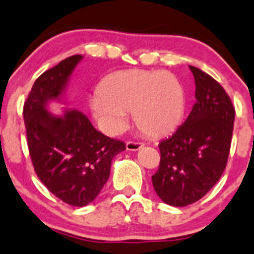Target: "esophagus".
Instances as JSON below:
<instances>
[{
  "instance_id": "34e87169",
  "label": "esophagus",
  "mask_w": 254,
  "mask_h": 254,
  "mask_svg": "<svg viewBox=\"0 0 254 254\" xmlns=\"http://www.w3.org/2000/svg\"><path fill=\"white\" fill-rule=\"evenodd\" d=\"M143 147V143L141 142H134V141H127V151H138Z\"/></svg>"
}]
</instances>
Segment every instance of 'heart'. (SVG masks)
<instances>
[{
  "label": "heart",
  "mask_w": 254,
  "mask_h": 254,
  "mask_svg": "<svg viewBox=\"0 0 254 254\" xmlns=\"http://www.w3.org/2000/svg\"><path fill=\"white\" fill-rule=\"evenodd\" d=\"M93 117L108 134L124 130L129 111L136 125L149 136L173 131L185 113L180 81L168 71L120 70L103 80L100 92L90 98Z\"/></svg>",
  "instance_id": "1"
}]
</instances>
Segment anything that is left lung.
I'll return each instance as SVG.
<instances>
[{
    "label": "left lung",
    "instance_id": "left-lung-1",
    "mask_svg": "<svg viewBox=\"0 0 254 254\" xmlns=\"http://www.w3.org/2000/svg\"><path fill=\"white\" fill-rule=\"evenodd\" d=\"M196 103L183 125L159 143L161 163L152 176L164 203L185 207L207 193L220 179L228 162L235 108L220 84L190 65Z\"/></svg>",
    "mask_w": 254,
    "mask_h": 254
}]
</instances>
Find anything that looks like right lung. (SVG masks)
Returning a JSON list of instances; mask_svg holds the SVG:
<instances>
[{"label":"right lung","instance_id":"obj_1","mask_svg":"<svg viewBox=\"0 0 254 254\" xmlns=\"http://www.w3.org/2000/svg\"><path fill=\"white\" fill-rule=\"evenodd\" d=\"M82 60L71 56L36 79L24 103L28 147L41 183L65 203L84 207L98 196L109 178L114 157L125 143L105 136L78 109L64 108L62 116L47 109L63 95L71 73Z\"/></svg>","mask_w":254,"mask_h":254}]
</instances>
